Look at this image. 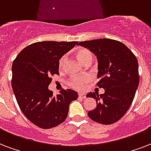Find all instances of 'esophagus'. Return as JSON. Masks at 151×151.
<instances>
[{
  "mask_svg": "<svg viewBox=\"0 0 151 151\" xmlns=\"http://www.w3.org/2000/svg\"><path fill=\"white\" fill-rule=\"evenodd\" d=\"M78 96H79V97H81V98H83L85 99L86 97V95L85 93H78Z\"/></svg>",
  "mask_w": 151,
  "mask_h": 151,
  "instance_id": "34e87169",
  "label": "esophagus"
}]
</instances>
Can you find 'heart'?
Returning <instances> with one entry per match:
<instances>
[{
    "instance_id": "heart-1",
    "label": "heart",
    "mask_w": 151,
    "mask_h": 151,
    "mask_svg": "<svg viewBox=\"0 0 151 151\" xmlns=\"http://www.w3.org/2000/svg\"><path fill=\"white\" fill-rule=\"evenodd\" d=\"M76 55L78 58L81 61V63L84 64L86 63H91L93 59V54L90 50L86 48H79L76 51ZM65 61H66V56L63 55L58 61V68L59 70H63L65 65ZM91 81V77L88 75L81 76V77H73L68 81V85L70 86L71 88L75 89H84L86 88V85Z\"/></svg>"
}]
</instances>
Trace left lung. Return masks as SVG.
I'll return each instance as SVG.
<instances>
[{"label": "left lung", "instance_id": "1", "mask_svg": "<svg viewBox=\"0 0 151 151\" xmlns=\"http://www.w3.org/2000/svg\"><path fill=\"white\" fill-rule=\"evenodd\" d=\"M77 45L87 48L98 60L99 81L104 93L87 94L96 101V109L88 112L92 120L112 124L129 109L139 83V64L135 55L123 42L110 39L89 40Z\"/></svg>", "mask_w": 151, "mask_h": 151}]
</instances>
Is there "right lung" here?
<instances>
[{
  "mask_svg": "<svg viewBox=\"0 0 151 151\" xmlns=\"http://www.w3.org/2000/svg\"><path fill=\"white\" fill-rule=\"evenodd\" d=\"M78 42L43 41L27 46L12 63V88L19 109L27 119L42 129L65 121L69 106L78 97L72 89L53 96L48 86L51 76L59 74L58 61Z\"/></svg>",
  "mask_w": 151,
  "mask_h": 151,
  "instance_id": "1",
  "label": "right lung"
}]
</instances>
